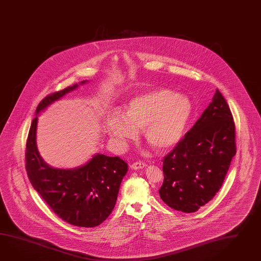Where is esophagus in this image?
I'll return each instance as SVG.
<instances>
[{
    "label": "esophagus",
    "mask_w": 261,
    "mask_h": 261,
    "mask_svg": "<svg viewBox=\"0 0 261 261\" xmlns=\"http://www.w3.org/2000/svg\"><path fill=\"white\" fill-rule=\"evenodd\" d=\"M147 167V165L145 164V163H143V162H135L130 167L134 169V170H137V169H142V168H144V167Z\"/></svg>",
    "instance_id": "34e87169"
}]
</instances>
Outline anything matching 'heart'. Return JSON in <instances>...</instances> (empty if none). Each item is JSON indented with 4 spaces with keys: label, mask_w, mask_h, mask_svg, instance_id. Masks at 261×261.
<instances>
[{
    "label": "heart",
    "mask_w": 261,
    "mask_h": 261,
    "mask_svg": "<svg viewBox=\"0 0 261 261\" xmlns=\"http://www.w3.org/2000/svg\"><path fill=\"white\" fill-rule=\"evenodd\" d=\"M191 114L192 103L187 96L160 89L133 97L125 114L114 112L108 122V132L125 147L143 128L145 140L164 151L180 140Z\"/></svg>",
    "instance_id": "b5f03b06"
}]
</instances>
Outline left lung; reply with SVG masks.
<instances>
[{"label":"left lung","mask_w":261,"mask_h":261,"mask_svg":"<svg viewBox=\"0 0 261 261\" xmlns=\"http://www.w3.org/2000/svg\"><path fill=\"white\" fill-rule=\"evenodd\" d=\"M233 115L217 89L192 128L163 161L161 199L184 213L196 212L221 189L236 154Z\"/></svg>","instance_id":"1"}]
</instances>
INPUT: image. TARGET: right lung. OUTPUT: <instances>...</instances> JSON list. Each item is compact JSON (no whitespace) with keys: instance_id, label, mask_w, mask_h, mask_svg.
Masks as SVG:
<instances>
[{"instance_id":"obj_1","label":"right lung","mask_w":261,"mask_h":261,"mask_svg":"<svg viewBox=\"0 0 261 261\" xmlns=\"http://www.w3.org/2000/svg\"><path fill=\"white\" fill-rule=\"evenodd\" d=\"M77 87L79 84H74L40 101L28 134L25 167L34 189L55 214L69 224L91 228L101 224L112 213L121 181L127 172V163L117 156L97 153L84 166L73 169L54 168L40 157L36 141L38 114Z\"/></svg>"}]
</instances>
